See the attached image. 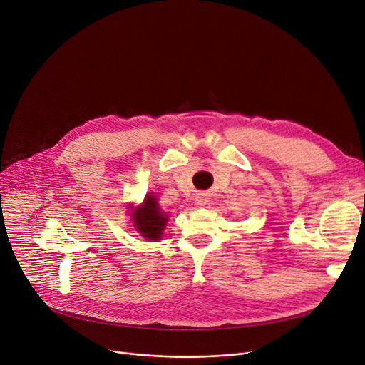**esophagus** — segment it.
Returning a JSON list of instances; mask_svg holds the SVG:
<instances>
[{
  "label": "esophagus",
  "mask_w": 365,
  "mask_h": 365,
  "mask_svg": "<svg viewBox=\"0 0 365 365\" xmlns=\"http://www.w3.org/2000/svg\"><path fill=\"white\" fill-rule=\"evenodd\" d=\"M195 202H197V205H199V206H205L207 200H206L205 197H202V195H199V197H197V199H195Z\"/></svg>",
  "instance_id": "obj_1"
}]
</instances>
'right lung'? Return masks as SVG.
<instances>
[{
  "instance_id": "1",
  "label": "right lung",
  "mask_w": 365,
  "mask_h": 365,
  "mask_svg": "<svg viewBox=\"0 0 365 365\" xmlns=\"http://www.w3.org/2000/svg\"><path fill=\"white\" fill-rule=\"evenodd\" d=\"M168 217L158 206V200L148 195L145 203L133 212V223L135 230L148 240H158L165 230Z\"/></svg>"
}]
</instances>
